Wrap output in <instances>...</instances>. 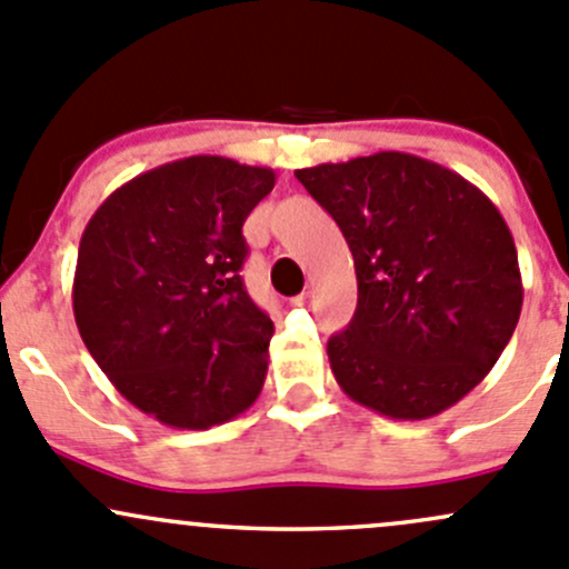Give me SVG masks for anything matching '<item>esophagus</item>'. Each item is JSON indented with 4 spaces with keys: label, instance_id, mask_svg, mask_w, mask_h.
Here are the masks:
<instances>
[{
    "label": "esophagus",
    "instance_id": "obj_1",
    "mask_svg": "<svg viewBox=\"0 0 569 569\" xmlns=\"http://www.w3.org/2000/svg\"><path fill=\"white\" fill-rule=\"evenodd\" d=\"M291 306H295V308H308V306H311V291H302V295L291 297Z\"/></svg>",
    "mask_w": 569,
    "mask_h": 569
}]
</instances>
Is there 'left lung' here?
Masks as SVG:
<instances>
[{
	"label": "left lung",
	"mask_w": 569,
	"mask_h": 569,
	"mask_svg": "<svg viewBox=\"0 0 569 569\" xmlns=\"http://www.w3.org/2000/svg\"><path fill=\"white\" fill-rule=\"evenodd\" d=\"M295 176L355 258L358 308L327 341L341 391L396 421L449 410L496 366L523 308L501 211L460 173L401 151Z\"/></svg>",
	"instance_id": "1"
}]
</instances>
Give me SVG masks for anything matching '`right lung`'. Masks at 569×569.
<instances>
[{
  "label": "right lung",
  "mask_w": 569,
  "mask_h": 569,
  "mask_svg": "<svg viewBox=\"0 0 569 569\" xmlns=\"http://www.w3.org/2000/svg\"><path fill=\"white\" fill-rule=\"evenodd\" d=\"M272 187L269 168L187 157L126 181L84 228L79 336L109 382L168 427L226 423L261 393L274 325L239 269L244 220Z\"/></svg>",
  "instance_id": "1"
}]
</instances>
